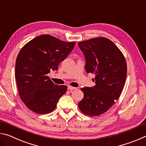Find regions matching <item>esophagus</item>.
Instances as JSON below:
<instances>
[{
	"instance_id": "1",
	"label": "esophagus",
	"mask_w": 146,
	"mask_h": 146,
	"mask_svg": "<svg viewBox=\"0 0 146 146\" xmlns=\"http://www.w3.org/2000/svg\"><path fill=\"white\" fill-rule=\"evenodd\" d=\"M68 90L72 91V90H76V88L72 87V86H68Z\"/></svg>"
}]
</instances>
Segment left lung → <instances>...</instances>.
I'll use <instances>...</instances> for the list:
<instances>
[{"label":"left lung","instance_id":"left-lung-1","mask_svg":"<svg viewBox=\"0 0 146 146\" xmlns=\"http://www.w3.org/2000/svg\"><path fill=\"white\" fill-rule=\"evenodd\" d=\"M86 59V71L95 75V86L80 89L83 99L78 108L86 115L97 116L107 111L120 97L127 76L124 56L110 39L97 37L80 42Z\"/></svg>","mask_w":146,"mask_h":146}]
</instances>
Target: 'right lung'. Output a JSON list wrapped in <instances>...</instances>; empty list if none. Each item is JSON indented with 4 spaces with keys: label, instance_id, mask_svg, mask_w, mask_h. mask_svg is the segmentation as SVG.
<instances>
[{
    "label": "right lung",
    "instance_id": "right-lung-1",
    "mask_svg": "<svg viewBox=\"0 0 146 146\" xmlns=\"http://www.w3.org/2000/svg\"><path fill=\"white\" fill-rule=\"evenodd\" d=\"M75 42L62 41L49 35L36 36L25 44L17 56L15 78L19 96L24 104L38 114L55 110L66 86L55 84L48 76L51 70L67 57Z\"/></svg>",
    "mask_w": 146,
    "mask_h": 146
}]
</instances>
